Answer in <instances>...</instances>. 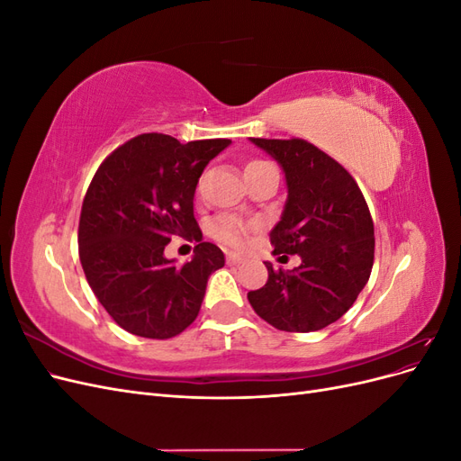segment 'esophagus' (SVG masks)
Masks as SVG:
<instances>
[{
  "instance_id": "obj_1",
  "label": "esophagus",
  "mask_w": 461,
  "mask_h": 461,
  "mask_svg": "<svg viewBox=\"0 0 461 461\" xmlns=\"http://www.w3.org/2000/svg\"><path fill=\"white\" fill-rule=\"evenodd\" d=\"M246 261V258L244 256H240V254H227V263H230V265H239V263H244Z\"/></svg>"
}]
</instances>
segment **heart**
<instances>
[{"instance_id":"obj_1","label":"heart","mask_w":461,"mask_h":461,"mask_svg":"<svg viewBox=\"0 0 461 461\" xmlns=\"http://www.w3.org/2000/svg\"><path fill=\"white\" fill-rule=\"evenodd\" d=\"M269 163L265 161H249L246 165L244 173H249V171H256L259 169V167H265ZM209 234L213 236V239H217L219 242L227 244V246H232V248H240L244 246L246 242V234H248V227L242 225V222L239 219H232V217H217L212 225H209Z\"/></svg>"}]
</instances>
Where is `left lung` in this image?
<instances>
[{
    "label": "left lung",
    "mask_w": 461,
    "mask_h": 461,
    "mask_svg": "<svg viewBox=\"0 0 461 461\" xmlns=\"http://www.w3.org/2000/svg\"><path fill=\"white\" fill-rule=\"evenodd\" d=\"M252 142L281 163L286 176L285 212L271 230L273 254H298L302 263L283 271L265 261L267 283L248 292V300L278 330L325 329L352 308L369 281L375 229L367 202L354 176L308 140Z\"/></svg>",
    "instance_id": "obj_1"
}]
</instances>
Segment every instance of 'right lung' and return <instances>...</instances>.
<instances>
[{"mask_svg": "<svg viewBox=\"0 0 461 461\" xmlns=\"http://www.w3.org/2000/svg\"><path fill=\"white\" fill-rule=\"evenodd\" d=\"M229 144V138L180 144L149 132L97 167L82 202L78 256L95 298L121 329L165 340L198 317L207 278L225 256L202 242L194 192L205 165ZM173 235L199 242L185 266L162 256Z\"/></svg>", "mask_w": 461, "mask_h": 461, "instance_id": "add662e5", "label": "right lung"}]
</instances>
